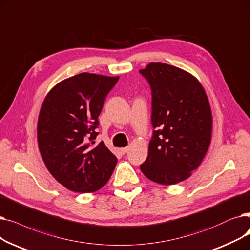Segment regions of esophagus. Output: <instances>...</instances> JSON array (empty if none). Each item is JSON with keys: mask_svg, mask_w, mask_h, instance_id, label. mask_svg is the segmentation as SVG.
<instances>
[{"mask_svg": "<svg viewBox=\"0 0 250 250\" xmlns=\"http://www.w3.org/2000/svg\"><path fill=\"white\" fill-rule=\"evenodd\" d=\"M128 150H129V148H128V147H122V148H120V151H121V153H122V154L127 153V152H128Z\"/></svg>", "mask_w": 250, "mask_h": 250, "instance_id": "obj_1", "label": "esophagus"}]
</instances>
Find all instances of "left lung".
I'll return each mask as SVG.
<instances>
[{"label":"left lung","mask_w":250,"mask_h":250,"mask_svg":"<svg viewBox=\"0 0 250 250\" xmlns=\"http://www.w3.org/2000/svg\"><path fill=\"white\" fill-rule=\"evenodd\" d=\"M139 72L151 87L154 128L140 170L153 182L174 185L191 176L208 152L212 130L209 102L198 79L181 68L149 63Z\"/></svg>","instance_id":"8db88e82"}]
</instances>
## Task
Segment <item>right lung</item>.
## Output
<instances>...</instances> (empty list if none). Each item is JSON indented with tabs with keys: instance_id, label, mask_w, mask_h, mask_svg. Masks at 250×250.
<instances>
[{
	"instance_id": "add662e5",
	"label": "right lung",
	"mask_w": 250,
	"mask_h": 250,
	"mask_svg": "<svg viewBox=\"0 0 250 250\" xmlns=\"http://www.w3.org/2000/svg\"><path fill=\"white\" fill-rule=\"evenodd\" d=\"M118 79L83 72L57 83L42 102L38 120L41 156L51 175L71 191H97L116 167L117 158L94 139L104 99Z\"/></svg>"
}]
</instances>
